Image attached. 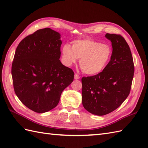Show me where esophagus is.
Wrapping results in <instances>:
<instances>
[{"instance_id": "1", "label": "esophagus", "mask_w": 148, "mask_h": 148, "mask_svg": "<svg viewBox=\"0 0 148 148\" xmlns=\"http://www.w3.org/2000/svg\"><path fill=\"white\" fill-rule=\"evenodd\" d=\"M80 78V77L79 76V75L77 74H75L74 75V79H79Z\"/></svg>"}]
</instances>
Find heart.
<instances>
[{"mask_svg":"<svg viewBox=\"0 0 148 148\" xmlns=\"http://www.w3.org/2000/svg\"><path fill=\"white\" fill-rule=\"evenodd\" d=\"M63 60L70 66L79 60V66L83 73L96 75L104 70L112 55L111 46L91 38L73 41L72 47L66 44L62 49Z\"/></svg>","mask_w":148,"mask_h":148,"instance_id":"1","label":"heart"}]
</instances>
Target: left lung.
I'll use <instances>...</instances> for the list:
<instances>
[{
	"mask_svg": "<svg viewBox=\"0 0 148 148\" xmlns=\"http://www.w3.org/2000/svg\"><path fill=\"white\" fill-rule=\"evenodd\" d=\"M112 42V55L99 74L82 78V103L92 114L105 115L114 111L130 93L134 66L129 46L123 38L106 33Z\"/></svg>",
	"mask_w": 148,
	"mask_h": 148,
	"instance_id": "1",
	"label": "left lung"
}]
</instances>
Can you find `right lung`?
Here are the masks:
<instances>
[{
	"label": "right lung",
	"mask_w": 148,
	"mask_h": 148,
	"mask_svg": "<svg viewBox=\"0 0 148 148\" xmlns=\"http://www.w3.org/2000/svg\"><path fill=\"white\" fill-rule=\"evenodd\" d=\"M62 43L60 34L47 27L25 38L16 50L11 70L15 93L36 113L56 107L74 80L73 70L59 60Z\"/></svg>",
	"instance_id": "right-lung-1"
}]
</instances>
